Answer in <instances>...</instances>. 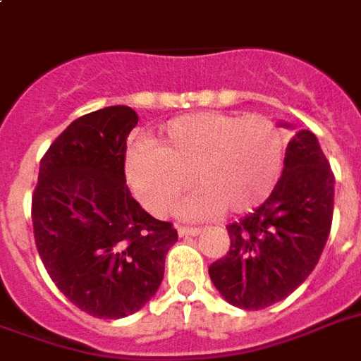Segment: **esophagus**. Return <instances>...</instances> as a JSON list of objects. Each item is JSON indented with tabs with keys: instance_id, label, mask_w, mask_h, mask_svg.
I'll list each match as a JSON object with an SVG mask.
<instances>
[{
	"instance_id": "obj_1",
	"label": "esophagus",
	"mask_w": 361,
	"mask_h": 361,
	"mask_svg": "<svg viewBox=\"0 0 361 361\" xmlns=\"http://www.w3.org/2000/svg\"><path fill=\"white\" fill-rule=\"evenodd\" d=\"M178 233H180V236H197V234H201V228H199V226H185V224H178Z\"/></svg>"
}]
</instances>
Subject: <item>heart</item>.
<instances>
[{
	"instance_id": "heart-1",
	"label": "heart",
	"mask_w": 361,
	"mask_h": 361,
	"mask_svg": "<svg viewBox=\"0 0 361 361\" xmlns=\"http://www.w3.org/2000/svg\"><path fill=\"white\" fill-rule=\"evenodd\" d=\"M286 135L262 113L207 111L170 121L158 145H137L127 178L142 205L158 216L183 205L189 216L244 215L274 193L286 162Z\"/></svg>"
}]
</instances>
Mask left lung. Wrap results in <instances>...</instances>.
<instances>
[{
  "label": "left lung",
  "instance_id": "1",
  "mask_svg": "<svg viewBox=\"0 0 361 361\" xmlns=\"http://www.w3.org/2000/svg\"><path fill=\"white\" fill-rule=\"evenodd\" d=\"M274 193L226 226L231 248L209 266L219 293L234 307L259 311L286 299L309 277L329 238L334 173L311 130H297Z\"/></svg>",
  "mask_w": 361,
  "mask_h": 361
}]
</instances>
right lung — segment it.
I'll return each mask as SVG.
<instances>
[{
    "instance_id": "right-lung-1",
    "label": "right lung",
    "mask_w": 361,
    "mask_h": 361,
    "mask_svg": "<svg viewBox=\"0 0 361 361\" xmlns=\"http://www.w3.org/2000/svg\"><path fill=\"white\" fill-rule=\"evenodd\" d=\"M138 117L113 105L75 119L40 160L32 231L50 279L97 319L137 312L158 291L164 259L178 240L130 195L127 137Z\"/></svg>"
}]
</instances>
